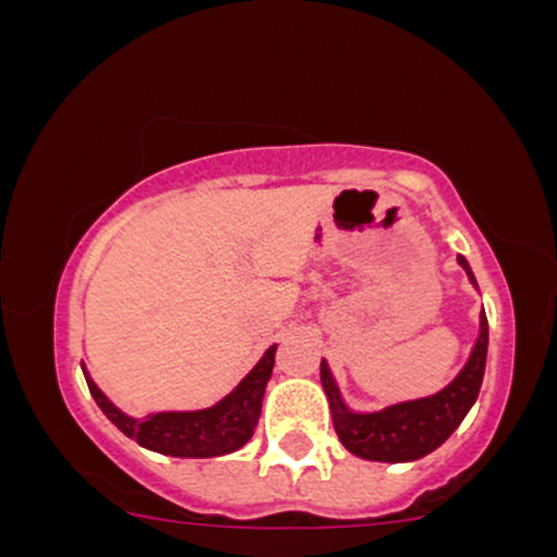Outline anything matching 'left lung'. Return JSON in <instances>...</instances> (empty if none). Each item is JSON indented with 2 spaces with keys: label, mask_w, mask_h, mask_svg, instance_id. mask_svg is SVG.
<instances>
[{
  "label": "left lung",
  "mask_w": 557,
  "mask_h": 557,
  "mask_svg": "<svg viewBox=\"0 0 557 557\" xmlns=\"http://www.w3.org/2000/svg\"><path fill=\"white\" fill-rule=\"evenodd\" d=\"M458 261H461L471 283L476 285L466 259L458 257ZM487 317L482 311L474 350H471L469 361L450 385L430 395V398L395 403V406H387L374 413L348 411L341 398V389L332 380L330 367L322 361L319 376H322V387L330 398L332 421H335V432L341 443L354 456L385 463L417 461V458L443 445L456 432V426L461 424L469 408L474 406L479 387H482L484 363H487Z\"/></svg>",
  "instance_id": "obj_1"
}]
</instances>
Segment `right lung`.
Here are the masks:
<instances>
[{"mask_svg": "<svg viewBox=\"0 0 557 557\" xmlns=\"http://www.w3.org/2000/svg\"><path fill=\"white\" fill-rule=\"evenodd\" d=\"M274 350L277 345H270L257 367L243 376L240 385L227 398H222L212 408H203V411H164L151 413L146 419H133L114 408L91 380L86 382L96 406L107 413V419L120 432L136 440L138 445L177 458L225 456V453L246 445L257 430L261 398H264V387L274 367Z\"/></svg>", "mask_w": 557, "mask_h": 557, "instance_id": "add662e5", "label": "right lung"}]
</instances>
